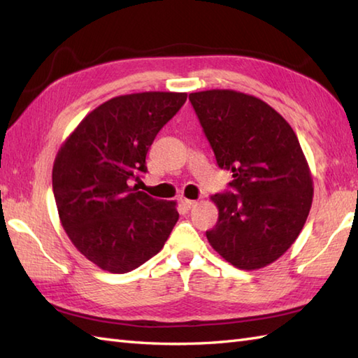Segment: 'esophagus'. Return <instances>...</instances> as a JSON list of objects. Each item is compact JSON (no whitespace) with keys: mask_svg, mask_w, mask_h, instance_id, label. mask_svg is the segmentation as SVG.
Wrapping results in <instances>:
<instances>
[{"mask_svg":"<svg viewBox=\"0 0 358 358\" xmlns=\"http://www.w3.org/2000/svg\"><path fill=\"white\" fill-rule=\"evenodd\" d=\"M180 203H181V206H183L186 210H189V209H192L195 204H196V201L195 200H187V199H181L180 200Z\"/></svg>","mask_w":358,"mask_h":358,"instance_id":"obj_1","label":"esophagus"}]
</instances>
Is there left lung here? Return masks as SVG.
Listing matches in <instances>:
<instances>
[{
	"label": "left lung",
	"mask_w": 358,
	"mask_h": 358,
	"mask_svg": "<svg viewBox=\"0 0 358 358\" xmlns=\"http://www.w3.org/2000/svg\"><path fill=\"white\" fill-rule=\"evenodd\" d=\"M234 192L210 196L218 220L206 237L226 262L252 271L292 246L309 215L314 187L292 127L268 103L229 89L189 94Z\"/></svg>",
	"instance_id": "obj_1"
}]
</instances>
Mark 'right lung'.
Returning <instances> with one entry per match:
<instances>
[{"mask_svg": "<svg viewBox=\"0 0 358 358\" xmlns=\"http://www.w3.org/2000/svg\"><path fill=\"white\" fill-rule=\"evenodd\" d=\"M185 92L120 95L83 118L52 171L67 237L103 271L124 273L163 249L178 222L177 203L152 199L132 180L148 172L157 134L185 104Z\"/></svg>", "mask_w": 358, "mask_h": 358, "instance_id": "1", "label": "right lung"}]
</instances>
